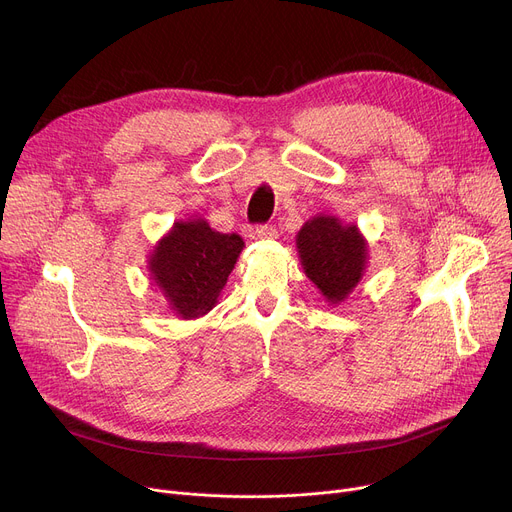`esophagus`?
<instances>
[{
	"label": "esophagus",
	"mask_w": 512,
	"mask_h": 512,
	"mask_svg": "<svg viewBox=\"0 0 512 512\" xmlns=\"http://www.w3.org/2000/svg\"><path fill=\"white\" fill-rule=\"evenodd\" d=\"M251 237L253 239H271V237H275V228L269 224H257L251 228Z\"/></svg>",
	"instance_id": "34e87169"
}]
</instances>
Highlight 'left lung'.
<instances>
[{
    "mask_svg": "<svg viewBox=\"0 0 512 512\" xmlns=\"http://www.w3.org/2000/svg\"><path fill=\"white\" fill-rule=\"evenodd\" d=\"M296 247L308 280L331 304L343 302L363 277L367 243L357 224L318 214L300 228Z\"/></svg>",
    "mask_w": 512,
    "mask_h": 512,
    "instance_id": "obj_1",
    "label": "left lung"
}]
</instances>
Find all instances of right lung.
<instances>
[{"label": "right lung", "instance_id": "1", "mask_svg": "<svg viewBox=\"0 0 512 512\" xmlns=\"http://www.w3.org/2000/svg\"><path fill=\"white\" fill-rule=\"evenodd\" d=\"M243 247L235 232L222 235L204 218L175 222L153 249L151 280L179 318L204 316L214 308Z\"/></svg>", "mask_w": 512, "mask_h": 512}]
</instances>
